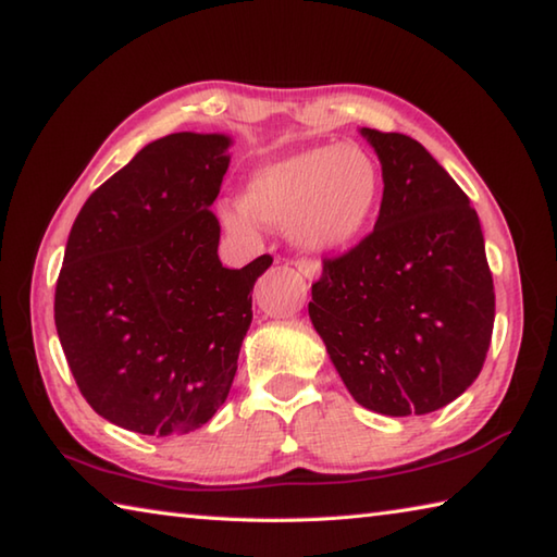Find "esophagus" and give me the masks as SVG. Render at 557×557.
Returning a JSON list of instances; mask_svg holds the SVG:
<instances>
[{
    "label": "esophagus",
    "mask_w": 557,
    "mask_h": 557,
    "mask_svg": "<svg viewBox=\"0 0 557 557\" xmlns=\"http://www.w3.org/2000/svg\"><path fill=\"white\" fill-rule=\"evenodd\" d=\"M295 268L301 272V275H305L307 280H317L319 277V272H321V265L317 260H307V258H301V260H295Z\"/></svg>",
    "instance_id": "esophagus-1"
}]
</instances>
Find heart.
<instances>
[{
    "instance_id": "heart-1",
    "label": "heart",
    "mask_w": 557,
    "mask_h": 557,
    "mask_svg": "<svg viewBox=\"0 0 557 557\" xmlns=\"http://www.w3.org/2000/svg\"><path fill=\"white\" fill-rule=\"evenodd\" d=\"M380 189V168L366 148H301L252 170L240 191V209H224L221 221L236 236L256 234V221L287 228L299 248L333 252L366 234Z\"/></svg>"
}]
</instances>
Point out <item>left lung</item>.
I'll list each match as a JSON object with an SVG mask.
<instances>
[{
  "mask_svg": "<svg viewBox=\"0 0 557 557\" xmlns=\"http://www.w3.org/2000/svg\"><path fill=\"white\" fill-rule=\"evenodd\" d=\"M382 165L375 231L323 260L309 319L360 407L421 417L478 380L494 285L478 211L419 140L360 128Z\"/></svg>",
  "mask_w": 557,
  "mask_h": 557,
  "instance_id": "1",
  "label": "left lung"
}]
</instances>
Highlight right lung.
<instances>
[{
	"label": "right lung",
	"instance_id": "1",
	"mask_svg": "<svg viewBox=\"0 0 557 557\" xmlns=\"http://www.w3.org/2000/svg\"><path fill=\"white\" fill-rule=\"evenodd\" d=\"M226 134L182 131L140 148L70 228L55 329L99 417L144 436L189 433L226 401L252 321L260 256L228 270L209 207L231 163Z\"/></svg>",
	"mask_w": 557,
	"mask_h": 557
}]
</instances>
